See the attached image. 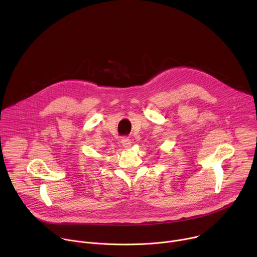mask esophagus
<instances>
[{"label": "esophagus", "instance_id": "obj_1", "mask_svg": "<svg viewBox=\"0 0 257 257\" xmlns=\"http://www.w3.org/2000/svg\"><path fill=\"white\" fill-rule=\"evenodd\" d=\"M121 142H122V145L124 146L125 149L131 148V140H130V139H128V138H123V139L121 140Z\"/></svg>", "mask_w": 257, "mask_h": 257}]
</instances>
